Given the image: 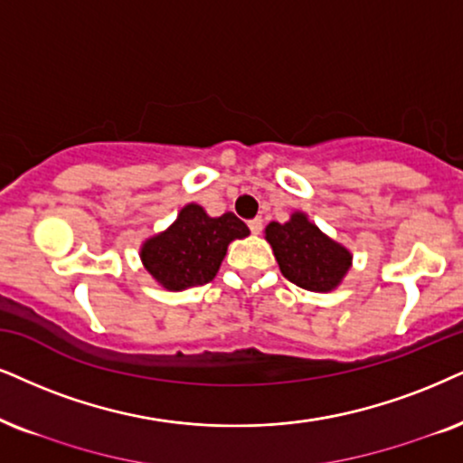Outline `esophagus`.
Instances as JSON below:
<instances>
[{"label": "esophagus", "mask_w": 463, "mask_h": 463, "mask_svg": "<svg viewBox=\"0 0 463 463\" xmlns=\"http://www.w3.org/2000/svg\"><path fill=\"white\" fill-rule=\"evenodd\" d=\"M248 226H250V231L254 232V235H259V232L262 231V220H260V218L250 220V222H248Z\"/></svg>", "instance_id": "1"}]
</instances>
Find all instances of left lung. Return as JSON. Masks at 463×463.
<instances>
[{
	"mask_svg": "<svg viewBox=\"0 0 463 463\" xmlns=\"http://www.w3.org/2000/svg\"><path fill=\"white\" fill-rule=\"evenodd\" d=\"M265 237L284 278L306 290H333L350 267L348 250L323 235L303 213L286 224L271 222Z\"/></svg>",
	"mask_w": 463,
	"mask_h": 463,
	"instance_id": "left-lung-1",
	"label": "left lung"
}]
</instances>
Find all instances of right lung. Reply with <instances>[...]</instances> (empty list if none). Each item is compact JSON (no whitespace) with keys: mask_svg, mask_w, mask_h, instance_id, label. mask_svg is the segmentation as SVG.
Returning a JSON list of instances; mask_svg holds the SVG:
<instances>
[{"mask_svg":"<svg viewBox=\"0 0 463 463\" xmlns=\"http://www.w3.org/2000/svg\"><path fill=\"white\" fill-rule=\"evenodd\" d=\"M248 235V226L235 213L209 218L203 207L188 204L166 232L143 245L140 259L164 288L184 290L212 282L228 243Z\"/></svg>","mask_w":463,"mask_h":463,"instance_id":"obj_1","label":"right lung"}]
</instances>
